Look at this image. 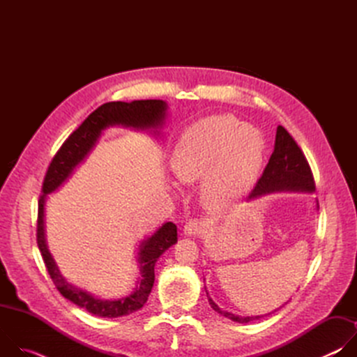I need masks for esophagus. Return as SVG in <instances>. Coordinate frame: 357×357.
Listing matches in <instances>:
<instances>
[{"mask_svg":"<svg viewBox=\"0 0 357 357\" xmlns=\"http://www.w3.org/2000/svg\"><path fill=\"white\" fill-rule=\"evenodd\" d=\"M203 229H205V223H203L202 220L193 219V220H189V222L185 225L183 231H185V234L195 237V236H199V234L203 231Z\"/></svg>","mask_w":357,"mask_h":357,"instance_id":"esophagus-1","label":"esophagus"}]
</instances>
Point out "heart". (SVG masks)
<instances>
[{"mask_svg":"<svg viewBox=\"0 0 357 357\" xmlns=\"http://www.w3.org/2000/svg\"><path fill=\"white\" fill-rule=\"evenodd\" d=\"M266 152L260 130L231 116H213L186 130L175 145L171 169L181 183L202 185V197L215 211L234 206L256 181Z\"/></svg>","mask_w":357,"mask_h":357,"instance_id":"heart-1","label":"heart"}]
</instances>
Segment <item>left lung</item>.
<instances>
[{"label":"left lung","instance_id":"1","mask_svg":"<svg viewBox=\"0 0 357 357\" xmlns=\"http://www.w3.org/2000/svg\"><path fill=\"white\" fill-rule=\"evenodd\" d=\"M280 190H301V192H314L315 182L311 167L305 158L303 152L291 137V134L282 127H277L275 134V145L274 152L270 157V161L259 179L256 188H254L248 196V199H256L266 193L280 192ZM206 289V287H205ZM208 294V291H206ZM208 299L211 307L220 315L238 322V324H248L251 321H256L261 317H238L231 312L223 311L219 308V305L209 296ZM281 308V307H280ZM271 314V312H270Z\"/></svg>","mask_w":357,"mask_h":357}]
</instances>
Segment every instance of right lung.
I'll return each mask as SVG.
<instances>
[{"instance_id":"obj_1","label":"right lung","mask_w":357,"mask_h":357,"mask_svg":"<svg viewBox=\"0 0 357 357\" xmlns=\"http://www.w3.org/2000/svg\"><path fill=\"white\" fill-rule=\"evenodd\" d=\"M167 107V103L162 100H134L131 103L110 101V103L100 106L62 144L52 162H50L43 179L42 195L38 203L36 241L47 274L52 278L58 291L66 299L100 318H119L130 315L144 307L155 281L154 267L157 260L178 241L176 226L172 222H167L154 234L139 244L138 263L141 277L130 295L113 301L98 299L87 291L68 282L61 274L52 254L49 252L45 240L43 222L46 195L55 192L59 186H62V183H65L76 167L89 155V152L96 145L103 130L110 126H126L137 130L157 128L158 126H162L165 120Z\"/></svg>"}]
</instances>
